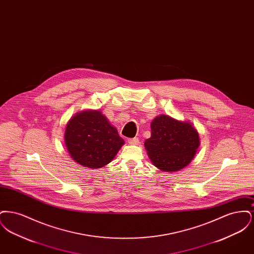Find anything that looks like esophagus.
I'll return each mask as SVG.
<instances>
[{"mask_svg": "<svg viewBox=\"0 0 254 254\" xmlns=\"http://www.w3.org/2000/svg\"><path fill=\"white\" fill-rule=\"evenodd\" d=\"M128 144L133 145H139V139L137 137L132 138V139H128Z\"/></svg>", "mask_w": 254, "mask_h": 254, "instance_id": "34e87169", "label": "esophagus"}]
</instances>
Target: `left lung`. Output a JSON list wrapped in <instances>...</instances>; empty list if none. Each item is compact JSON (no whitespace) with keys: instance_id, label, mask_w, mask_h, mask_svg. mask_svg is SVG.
Instances as JSON below:
<instances>
[{"instance_id":"8db88e82","label":"left lung","mask_w":254,"mask_h":254,"mask_svg":"<svg viewBox=\"0 0 254 254\" xmlns=\"http://www.w3.org/2000/svg\"><path fill=\"white\" fill-rule=\"evenodd\" d=\"M200 145L199 134L190 122L162 114L151 123V137L145 147L153 165L165 172L187 167Z\"/></svg>"}]
</instances>
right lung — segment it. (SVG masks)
Returning <instances> with one entry per match:
<instances>
[{
	"label": "right lung",
	"mask_w": 254,
	"mask_h": 254,
	"mask_svg": "<svg viewBox=\"0 0 254 254\" xmlns=\"http://www.w3.org/2000/svg\"><path fill=\"white\" fill-rule=\"evenodd\" d=\"M64 142L73 160L89 169L109 164L125 144L107 117L91 109L75 114L68 121Z\"/></svg>",
	"instance_id": "1"
}]
</instances>
